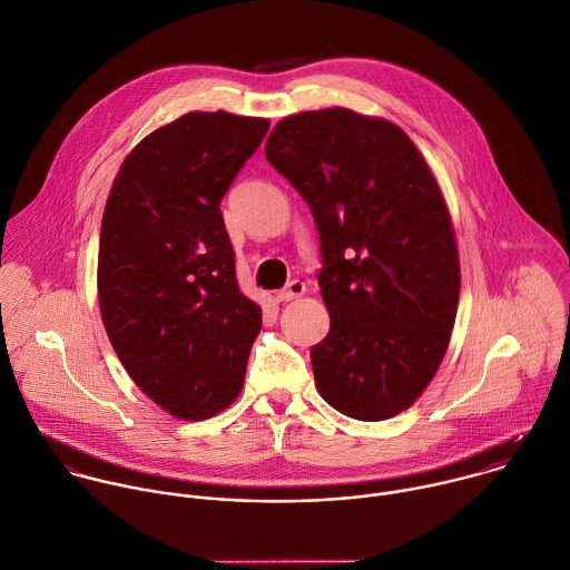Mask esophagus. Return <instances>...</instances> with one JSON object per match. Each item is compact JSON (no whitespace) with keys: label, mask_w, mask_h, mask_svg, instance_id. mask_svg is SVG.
Segmentation results:
<instances>
[{"label":"esophagus","mask_w":570,"mask_h":570,"mask_svg":"<svg viewBox=\"0 0 570 570\" xmlns=\"http://www.w3.org/2000/svg\"><path fill=\"white\" fill-rule=\"evenodd\" d=\"M305 283L303 281H292L285 289H281L274 298L278 301V303H287V301H296V298H301L303 294H305Z\"/></svg>","instance_id":"1"}]
</instances>
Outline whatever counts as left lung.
I'll list each match as a JSON object with an SVG mask.
<instances>
[{
  "label": "left lung",
  "instance_id": "obj_1",
  "mask_svg": "<svg viewBox=\"0 0 570 570\" xmlns=\"http://www.w3.org/2000/svg\"><path fill=\"white\" fill-rule=\"evenodd\" d=\"M265 156L321 236L316 390L345 416L392 419L430 385L454 327L461 269L441 187L401 127L343 107L283 118Z\"/></svg>",
  "mask_w": 570,
  "mask_h": 570
}]
</instances>
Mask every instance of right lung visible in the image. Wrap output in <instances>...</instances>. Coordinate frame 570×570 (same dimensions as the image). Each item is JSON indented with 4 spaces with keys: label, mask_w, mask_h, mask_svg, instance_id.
Here are the masks:
<instances>
[{
    "label": "right lung",
    "mask_w": 570,
    "mask_h": 570,
    "mask_svg": "<svg viewBox=\"0 0 570 570\" xmlns=\"http://www.w3.org/2000/svg\"><path fill=\"white\" fill-rule=\"evenodd\" d=\"M267 129L265 118L185 114L131 149L105 207V330L134 383L183 421L234 403L263 325L238 289L220 200Z\"/></svg>",
    "instance_id": "add662e5"
}]
</instances>
